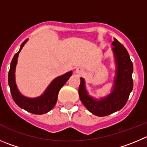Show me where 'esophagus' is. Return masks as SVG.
<instances>
[{"label":"esophagus","instance_id":"1","mask_svg":"<svg viewBox=\"0 0 147 147\" xmlns=\"http://www.w3.org/2000/svg\"><path fill=\"white\" fill-rule=\"evenodd\" d=\"M75 72L78 74V75H83L84 73V71H83V68H81V67H78L76 70H75Z\"/></svg>","mask_w":147,"mask_h":147}]
</instances>
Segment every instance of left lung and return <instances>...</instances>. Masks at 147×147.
Returning <instances> with one entry per match:
<instances>
[{
    "label": "left lung",
    "instance_id": "left-lung-1",
    "mask_svg": "<svg viewBox=\"0 0 147 147\" xmlns=\"http://www.w3.org/2000/svg\"><path fill=\"white\" fill-rule=\"evenodd\" d=\"M112 48L117 64L116 77L112 92L100 101L94 99L88 94L83 78H80L78 94L84 106L94 115L104 117L120 110L127 103L134 87L133 63L128 52L117 39L112 42Z\"/></svg>",
    "mask_w": 147,
    "mask_h": 147
}]
</instances>
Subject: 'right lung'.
<instances>
[{"instance_id": "right-lung-1", "label": "right lung", "mask_w": 147, "mask_h": 147, "mask_svg": "<svg viewBox=\"0 0 147 147\" xmlns=\"http://www.w3.org/2000/svg\"><path fill=\"white\" fill-rule=\"evenodd\" d=\"M27 40H26L24 42H22L20 51L13 56V59L11 62L10 69H9V76H8L9 86L10 87L11 94L13 101L20 108L35 115H42L51 110L55 106L60 89L65 84L66 82L69 80V78L72 75V72L71 71V72H67L54 79L47 88L44 94L40 97L35 98H30L22 95L20 91L18 90L16 83H15L14 73L19 53L21 51L23 46L27 42Z\"/></svg>"}]
</instances>
